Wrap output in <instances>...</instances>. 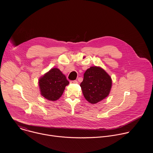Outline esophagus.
Returning <instances> with one entry per match:
<instances>
[{
	"mask_svg": "<svg viewBox=\"0 0 153 153\" xmlns=\"http://www.w3.org/2000/svg\"><path fill=\"white\" fill-rule=\"evenodd\" d=\"M78 83V82H77V80H71L70 81V83Z\"/></svg>",
	"mask_w": 153,
	"mask_h": 153,
	"instance_id": "obj_1",
	"label": "esophagus"
}]
</instances>
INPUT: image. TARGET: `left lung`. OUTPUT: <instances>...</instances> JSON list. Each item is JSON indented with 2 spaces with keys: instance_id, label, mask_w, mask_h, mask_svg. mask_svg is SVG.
Here are the masks:
<instances>
[{
  "instance_id": "obj_1",
  "label": "left lung",
  "mask_w": 153,
  "mask_h": 153,
  "mask_svg": "<svg viewBox=\"0 0 153 153\" xmlns=\"http://www.w3.org/2000/svg\"><path fill=\"white\" fill-rule=\"evenodd\" d=\"M111 85L110 76L102 68L94 66L85 71L80 86L86 100L94 104L108 96Z\"/></svg>"
}]
</instances>
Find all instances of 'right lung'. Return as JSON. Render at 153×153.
I'll list each match as a JSON object with an SVG mask.
<instances>
[{
	"label": "right lung",
	"mask_w": 153,
	"mask_h": 153,
	"mask_svg": "<svg viewBox=\"0 0 153 153\" xmlns=\"http://www.w3.org/2000/svg\"><path fill=\"white\" fill-rule=\"evenodd\" d=\"M69 84L66 77L57 68L51 69L39 81L42 96L55 101L62 95L65 86Z\"/></svg>",
	"instance_id": "add662e5"
}]
</instances>
